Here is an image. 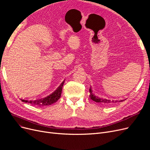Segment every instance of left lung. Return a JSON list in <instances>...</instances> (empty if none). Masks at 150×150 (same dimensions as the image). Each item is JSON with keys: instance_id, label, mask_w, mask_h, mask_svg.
Wrapping results in <instances>:
<instances>
[{"instance_id": "obj_1", "label": "left lung", "mask_w": 150, "mask_h": 150, "mask_svg": "<svg viewBox=\"0 0 150 150\" xmlns=\"http://www.w3.org/2000/svg\"><path fill=\"white\" fill-rule=\"evenodd\" d=\"M89 92H90L89 97L91 98V100H92L94 101L97 102V103H101L102 105H111L112 103H117V102H122L123 101L125 100H119V101H117V100L111 101L110 100H108L106 98L98 97L96 96L95 94H94L92 92V90L91 87H90V89H89Z\"/></svg>"}]
</instances>
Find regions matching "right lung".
Segmentation results:
<instances>
[{
    "label": "right lung",
    "mask_w": 150,
    "mask_h": 150,
    "mask_svg": "<svg viewBox=\"0 0 150 150\" xmlns=\"http://www.w3.org/2000/svg\"><path fill=\"white\" fill-rule=\"evenodd\" d=\"M64 83V81H63L60 86L57 88V89L53 92L50 96H47L46 97L40 98V99H36L32 100H23L21 99L23 102H25L31 104V105H34L38 107L41 106H45L48 105H51L52 104L57 102L61 97L62 89L63 84Z\"/></svg>",
    "instance_id": "obj_1"
}]
</instances>
